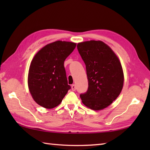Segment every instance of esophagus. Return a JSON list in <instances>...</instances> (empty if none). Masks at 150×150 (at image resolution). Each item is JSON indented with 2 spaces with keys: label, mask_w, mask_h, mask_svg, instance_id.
Here are the masks:
<instances>
[{
  "label": "esophagus",
  "mask_w": 150,
  "mask_h": 150,
  "mask_svg": "<svg viewBox=\"0 0 150 150\" xmlns=\"http://www.w3.org/2000/svg\"><path fill=\"white\" fill-rule=\"evenodd\" d=\"M71 90L73 91H75V90H76V86L75 84H72L71 85Z\"/></svg>",
  "instance_id": "obj_1"
}]
</instances>
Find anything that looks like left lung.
<instances>
[{
  "label": "left lung",
  "mask_w": 150,
  "mask_h": 150,
  "mask_svg": "<svg viewBox=\"0 0 150 150\" xmlns=\"http://www.w3.org/2000/svg\"><path fill=\"white\" fill-rule=\"evenodd\" d=\"M77 50L85 63L88 80L87 91L80 95L82 103L91 110H103L122 91L124 73L119 59L100 40L79 43Z\"/></svg>",
  "instance_id": "left-lung-1"
}]
</instances>
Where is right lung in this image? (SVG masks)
<instances>
[{"label":"right lung","instance_id":"add662e5","mask_svg":"<svg viewBox=\"0 0 150 150\" xmlns=\"http://www.w3.org/2000/svg\"><path fill=\"white\" fill-rule=\"evenodd\" d=\"M76 47V43L55 41L37 52L28 73L30 92L36 103L52 109L61 103L71 86L68 84L64 62Z\"/></svg>","mask_w":150,"mask_h":150}]
</instances>
